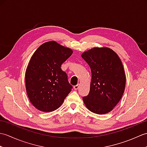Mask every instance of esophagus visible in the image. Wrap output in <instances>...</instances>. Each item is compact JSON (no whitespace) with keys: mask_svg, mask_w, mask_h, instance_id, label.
<instances>
[{"mask_svg":"<svg viewBox=\"0 0 147 147\" xmlns=\"http://www.w3.org/2000/svg\"><path fill=\"white\" fill-rule=\"evenodd\" d=\"M79 87H80V85H79V84H78V85L74 86V90H78L79 88Z\"/></svg>","mask_w":147,"mask_h":147,"instance_id":"esophagus-1","label":"esophagus"}]
</instances>
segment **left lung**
I'll return each mask as SVG.
<instances>
[{
    "instance_id": "left-lung-1",
    "label": "left lung",
    "mask_w": 147,
    "mask_h": 147,
    "mask_svg": "<svg viewBox=\"0 0 147 147\" xmlns=\"http://www.w3.org/2000/svg\"><path fill=\"white\" fill-rule=\"evenodd\" d=\"M82 58L91 69L88 95L83 98L93 113L111 112L120 101L126 85V75L120 58L112 49L95 47L83 53Z\"/></svg>"
}]
</instances>
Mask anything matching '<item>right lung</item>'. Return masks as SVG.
I'll return each mask as SVG.
<instances>
[{"label":"right lung","mask_w":147,"mask_h":147,"mask_svg":"<svg viewBox=\"0 0 147 147\" xmlns=\"http://www.w3.org/2000/svg\"><path fill=\"white\" fill-rule=\"evenodd\" d=\"M73 54L55 41L43 43L33 54L25 73L26 90L32 105L42 112L57 109L73 88L61 65Z\"/></svg>","instance_id":"add662e5"}]
</instances>
